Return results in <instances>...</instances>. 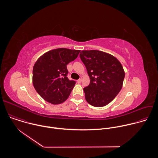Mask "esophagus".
Instances as JSON below:
<instances>
[{
    "mask_svg": "<svg viewBox=\"0 0 158 158\" xmlns=\"http://www.w3.org/2000/svg\"><path fill=\"white\" fill-rule=\"evenodd\" d=\"M81 81H82V79H79L77 80V82H78V83H81Z\"/></svg>",
    "mask_w": 158,
    "mask_h": 158,
    "instance_id": "1",
    "label": "esophagus"
}]
</instances>
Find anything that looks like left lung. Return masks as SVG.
Masks as SVG:
<instances>
[{"label": "left lung", "mask_w": 158, "mask_h": 158, "mask_svg": "<svg viewBox=\"0 0 158 158\" xmlns=\"http://www.w3.org/2000/svg\"><path fill=\"white\" fill-rule=\"evenodd\" d=\"M79 56L91 79L84 88L85 100L94 107L107 105L123 87L125 73L121 64L113 56L97 50L82 51Z\"/></svg>", "instance_id": "8db88e82"}]
</instances>
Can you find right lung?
<instances>
[{
  "instance_id": "obj_1",
  "label": "right lung",
  "mask_w": 158,
  "mask_h": 158,
  "mask_svg": "<svg viewBox=\"0 0 158 158\" xmlns=\"http://www.w3.org/2000/svg\"><path fill=\"white\" fill-rule=\"evenodd\" d=\"M79 50L59 48L40 56L33 67L32 82L37 93L53 104L64 102L69 96L76 81L67 77V65L74 60Z\"/></svg>"
}]
</instances>
